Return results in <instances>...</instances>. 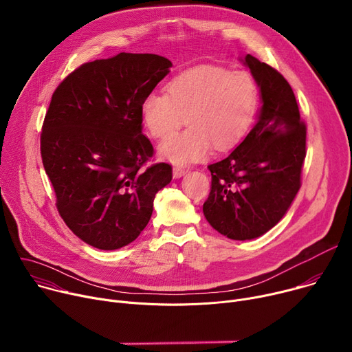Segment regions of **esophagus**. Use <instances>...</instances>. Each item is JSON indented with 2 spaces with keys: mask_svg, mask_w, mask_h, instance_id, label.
Returning a JSON list of instances; mask_svg holds the SVG:
<instances>
[{
  "mask_svg": "<svg viewBox=\"0 0 352 352\" xmlns=\"http://www.w3.org/2000/svg\"><path fill=\"white\" fill-rule=\"evenodd\" d=\"M184 174H185L184 168H181V167H174L173 168V177L174 178H181Z\"/></svg>",
  "mask_w": 352,
  "mask_h": 352,
  "instance_id": "obj_1",
  "label": "esophagus"
}]
</instances>
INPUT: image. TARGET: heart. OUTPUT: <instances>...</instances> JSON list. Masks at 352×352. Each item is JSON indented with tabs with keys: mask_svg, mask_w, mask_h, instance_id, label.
<instances>
[{
	"mask_svg": "<svg viewBox=\"0 0 352 352\" xmlns=\"http://www.w3.org/2000/svg\"><path fill=\"white\" fill-rule=\"evenodd\" d=\"M258 109V87L248 72L197 67L168 83V93H150L140 106L142 121L153 138L164 139L184 122L182 133L160 143L162 159L184 166L204 160L214 144L226 150L249 131Z\"/></svg>",
	"mask_w": 352,
	"mask_h": 352,
	"instance_id": "b5f03b06",
	"label": "heart"
}]
</instances>
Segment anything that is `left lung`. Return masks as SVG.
Instances as JSON below:
<instances>
[{
  "label": "left lung",
  "instance_id": "8db88e82",
  "mask_svg": "<svg viewBox=\"0 0 352 352\" xmlns=\"http://www.w3.org/2000/svg\"><path fill=\"white\" fill-rule=\"evenodd\" d=\"M242 61L259 86L262 107L245 139L208 167L212 189L204 204L209 224L236 241L258 238L284 217L307 156V126L289 83L254 56Z\"/></svg>",
  "mask_w": 352,
  "mask_h": 352
}]
</instances>
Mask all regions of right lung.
<instances>
[{"label": "right lung", "instance_id": "obj_1", "mask_svg": "<svg viewBox=\"0 0 352 352\" xmlns=\"http://www.w3.org/2000/svg\"><path fill=\"white\" fill-rule=\"evenodd\" d=\"M171 67L162 56L120 53L80 65L53 93L40 138L43 166L60 216L97 249L135 241L173 178L167 163L144 167L155 150L140 114Z\"/></svg>", "mask_w": 352, "mask_h": 352}]
</instances>
